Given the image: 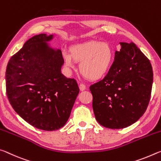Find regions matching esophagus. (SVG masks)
Masks as SVG:
<instances>
[{
  "label": "esophagus",
  "mask_w": 161,
  "mask_h": 161,
  "mask_svg": "<svg viewBox=\"0 0 161 161\" xmlns=\"http://www.w3.org/2000/svg\"><path fill=\"white\" fill-rule=\"evenodd\" d=\"M79 88H80V90L81 91H83L86 89V86L83 83H80V85H79Z\"/></svg>",
  "instance_id": "1"
}]
</instances>
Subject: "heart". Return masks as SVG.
Here are the masks:
<instances>
[{
	"label": "heart",
	"mask_w": 161,
	"mask_h": 161,
	"mask_svg": "<svg viewBox=\"0 0 161 161\" xmlns=\"http://www.w3.org/2000/svg\"><path fill=\"white\" fill-rule=\"evenodd\" d=\"M63 56L68 68L74 67L73 60L80 63L82 75L96 80L109 71L113 60V52L109 44L91 41L73 45L70 48V53L63 52Z\"/></svg>",
	"instance_id": "obj_1"
}]
</instances>
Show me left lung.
I'll return each mask as SVG.
<instances>
[{
    "label": "left lung",
    "instance_id": "1",
    "mask_svg": "<svg viewBox=\"0 0 161 161\" xmlns=\"http://www.w3.org/2000/svg\"><path fill=\"white\" fill-rule=\"evenodd\" d=\"M120 44L106 76L90 86L96 119L111 129L130 126L144 114L153 80L151 62L136 45Z\"/></svg>",
    "mask_w": 161,
    "mask_h": 161
}]
</instances>
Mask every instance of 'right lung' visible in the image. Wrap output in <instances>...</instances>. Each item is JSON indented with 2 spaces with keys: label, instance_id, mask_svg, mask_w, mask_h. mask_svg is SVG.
Returning a JSON list of instances; mask_svg holds the SVG:
<instances>
[{
  "label": "right lung",
  "instance_id": "add662e5",
  "mask_svg": "<svg viewBox=\"0 0 161 161\" xmlns=\"http://www.w3.org/2000/svg\"><path fill=\"white\" fill-rule=\"evenodd\" d=\"M53 35L32 37L9 60L6 72V93L20 116L43 130L62 128L70 117L79 93L76 80L61 73V51L48 42Z\"/></svg>",
  "mask_w": 161,
  "mask_h": 161
}]
</instances>
